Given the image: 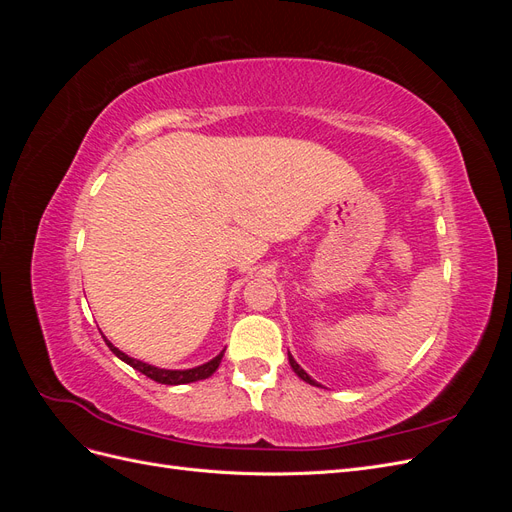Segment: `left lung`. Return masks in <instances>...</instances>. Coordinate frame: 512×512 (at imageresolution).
I'll use <instances>...</instances> for the list:
<instances>
[{"label": "left lung", "instance_id": "1", "mask_svg": "<svg viewBox=\"0 0 512 512\" xmlns=\"http://www.w3.org/2000/svg\"><path fill=\"white\" fill-rule=\"evenodd\" d=\"M288 363H290V367H292V371H294V374H297V376H299L301 380H305L307 384H312V386H320V384H318V382H316V380H314L312 376H309V374H307V371H305V369H303V367H301V365H299L297 361H294V359H292V354H290V352H288Z\"/></svg>", "mask_w": 512, "mask_h": 512}]
</instances>
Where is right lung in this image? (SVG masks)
Segmentation results:
<instances>
[{
  "instance_id": "add662e5",
  "label": "right lung",
  "mask_w": 512,
  "mask_h": 512,
  "mask_svg": "<svg viewBox=\"0 0 512 512\" xmlns=\"http://www.w3.org/2000/svg\"><path fill=\"white\" fill-rule=\"evenodd\" d=\"M102 337H104V335H102ZM104 342H106L108 348H111V352L117 356V359H121L123 363H128V365L134 367L136 371H141V374H145L147 378L156 380V382H160V384H170V386L188 384V382H198V380L209 378V376L213 374V371L220 367L224 350H226V348H224L218 356H213L211 361H207V363H203V365H198V367H190V369H162V367H156V365H149V363H145V361L132 359V356H128L126 352H121L119 348H115L111 342H108L106 337H104Z\"/></svg>"
}]
</instances>
